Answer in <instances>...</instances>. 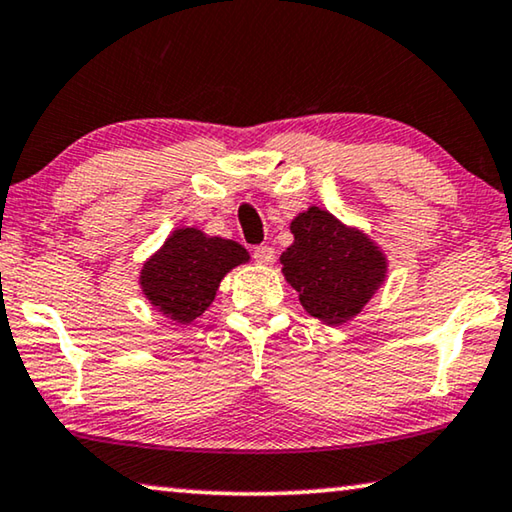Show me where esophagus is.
Returning a JSON list of instances; mask_svg holds the SVG:
<instances>
[{
	"instance_id": "obj_1",
	"label": "esophagus",
	"mask_w": 512,
	"mask_h": 512,
	"mask_svg": "<svg viewBox=\"0 0 512 512\" xmlns=\"http://www.w3.org/2000/svg\"><path fill=\"white\" fill-rule=\"evenodd\" d=\"M253 257L257 259L259 264H271L273 257H276V250H273L271 246H257L253 250Z\"/></svg>"
}]
</instances>
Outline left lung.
Segmentation results:
<instances>
[{"label":"left lung","mask_w":512,"mask_h":512,"mask_svg":"<svg viewBox=\"0 0 512 512\" xmlns=\"http://www.w3.org/2000/svg\"><path fill=\"white\" fill-rule=\"evenodd\" d=\"M292 234L294 243L280 264L301 305L324 324L349 322L384 282V253L363 232L319 207L299 213Z\"/></svg>","instance_id":"obj_1"}]
</instances>
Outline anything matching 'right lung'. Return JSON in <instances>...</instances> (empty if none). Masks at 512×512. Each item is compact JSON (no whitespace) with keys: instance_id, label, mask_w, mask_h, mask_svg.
<instances>
[{"instance_id":"add662e5","label":"right lung","mask_w":512,"mask_h":512,"mask_svg":"<svg viewBox=\"0 0 512 512\" xmlns=\"http://www.w3.org/2000/svg\"><path fill=\"white\" fill-rule=\"evenodd\" d=\"M248 259L241 243L181 227L144 262L140 285L163 315L190 324L216 299L220 280Z\"/></svg>"}]
</instances>
